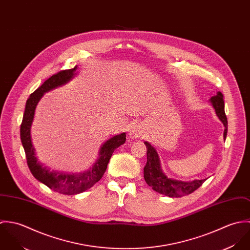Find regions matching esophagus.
<instances>
[{
    "label": "esophagus",
    "instance_id": "34e87169",
    "mask_svg": "<svg viewBox=\"0 0 250 250\" xmlns=\"http://www.w3.org/2000/svg\"><path fill=\"white\" fill-rule=\"evenodd\" d=\"M128 135L130 138H141L143 136V129L139 124H134L129 128Z\"/></svg>",
    "mask_w": 250,
    "mask_h": 250
}]
</instances>
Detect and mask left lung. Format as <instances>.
<instances>
[{
  "label": "left lung",
  "instance_id": "left-lung-1",
  "mask_svg": "<svg viewBox=\"0 0 250 250\" xmlns=\"http://www.w3.org/2000/svg\"><path fill=\"white\" fill-rule=\"evenodd\" d=\"M212 106L214 107L215 113L219 120L224 125V133L223 139H226L227 136V117L224 111V101L223 95L220 91L216 93V95L213 96L210 99ZM146 149H147V163L143 168L144 180L152 187V188L164 195L169 197H181L183 195L190 194L194 190H196L205 181L203 180H193L188 182H183L178 180L168 178L164 172L161 167L160 158L156 151V149L147 142L144 143Z\"/></svg>",
  "mask_w": 250,
  "mask_h": 250
}]
</instances>
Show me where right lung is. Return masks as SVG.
Segmentation results:
<instances>
[{"label": "right lung", "mask_w": 250, "mask_h": 250, "mask_svg": "<svg viewBox=\"0 0 250 250\" xmlns=\"http://www.w3.org/2000/svg\"><path fill=\"white\" fill-rule=\"evenodd\" d=\"M77 65L67 70H62L51 76L46 80L35 92H33L27 100L23 120L20 128V137L24 147L27 163L32 174L36 180L46 185L51 189L62 194L73 195L78 194L90 188L103 177L107 169L108 161L116 148L126 141V134L122 133L107 140L102 145L99 152V158L94 165L83 173H63L55 170H50L44 167L36 158L35 147L32 143L31 127L35 117L36 105L43 94L51 89L65 84L76 75Z\"/></svg>", "instance_id": "1"}]
</instances>
